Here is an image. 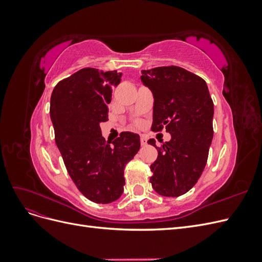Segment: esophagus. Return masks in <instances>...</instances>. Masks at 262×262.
Masks as SVG:
<instances>
[{
  "label": "esophagus",
  "instance_id": "esophagus-1",
  "mask_svg": "<svg viewBox=\"0 0 262 262\" xmlns=\"http://www.w3.org/2000/svg\"><path fill=\"white\" fill-rule=\"evenodd\" d=\"M140 141H141V145L142 146H145L147 144V139L145 136H141L140 137Z\"/></svg>",
  "mask_w": 262,
  "mask_h": 262
}]
</instances>
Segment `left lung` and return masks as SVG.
<instances>
[{"label": "left lung", "instance_id": "obj_1", "mask_svg": "<svg viewBox=\"0 0 262 262\" xmlns=\"http://www.w3.org/2000/svg\"><path fill=\"white\" fill-rule=\"evenodd\" d=\"M141 80L154 96L150 130L166 129L171 139L161 146L149 178L157 193L179 196L191 189L207 165L213 138V100L202 77L176 66L142 71Z\"/></svg>", "mask_w": 262, "mask_h": 262}]
</instances>
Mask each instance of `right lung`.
<instances>
[{"label":"right lung","instance_id":"right-lung-1","mask_svg":"<svg viewBox=\"0 0 262 262\" xmlns=\"http://www.w3.org/2000/svg\"><path fill=\"white\" fill-rule=\"evenodd\" d=\"M121 73L85 68L63 78L51 95L54 140L71 179L87 199L106 204L120 198L124 167L141 146L136 133L121 132L113 144L101 136L108 105Z\"/></svg>","mask_w":262,"mask_h":262}]
</instances>
